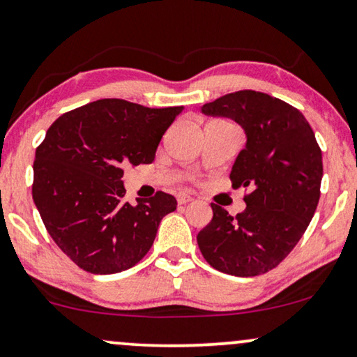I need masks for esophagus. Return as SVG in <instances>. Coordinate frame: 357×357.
<instances>
[{
    "mask_svg": "<svg viewBox=\"0 0 357 357\" xmlns=\"http://www.w3.org/2000/svg\"><path fill=\"white\" fill-rule=\"evenodd\" d=\"M192 200H193V197L188 195V193H185V192L177 193V202H178V205H187V203H190Z\"/></svg>",
    "mask_w": 357,
    "mask_h": 357,
    "instance_id": "1",
    "label": "esophagus"
}]
</instances>
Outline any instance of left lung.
I'll return each instance as SVG.
<instances>
[{"label": "left lung", "instance_id": "obj_1", "mask_svg": "<svg viewBox=\"0 0 357 357\" xmlns=\"http://www.w3.org/2000/svg\"><path fill=\"white\" fill-rule=\"evenodd\" d=\"M202 111L234 119L246 131V147L229 178L234 188L246 190L248 206L231 216L211 203L213 220L198 233V248L225 274H266L297 246L313 218L321 193V149L297 108L261 91H234Z\"/></svg>", "mask_w": 357, "mask_h": 357}]
</instances>
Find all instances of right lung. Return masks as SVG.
Returning <instances> with one entry per match:
<instances>
[{"instance_id":"right-lung-1","label":"right lung","mask_w":357,"mask_h":357,"mask_svg":"<svg viewBox=\"0 0 357 357\" xmlns=\"http://www.w3.org/2000/svg\"><path fill=\"white\" fill-rule=\"evenodd\" d=\"M180 111L103 98L50 124L36 149L32 198L50 238L80 269L116 274L136 266L177 208L165 192L131 205L121 178L128 165L154 160Z\"/></svg>"}]
</instances>
